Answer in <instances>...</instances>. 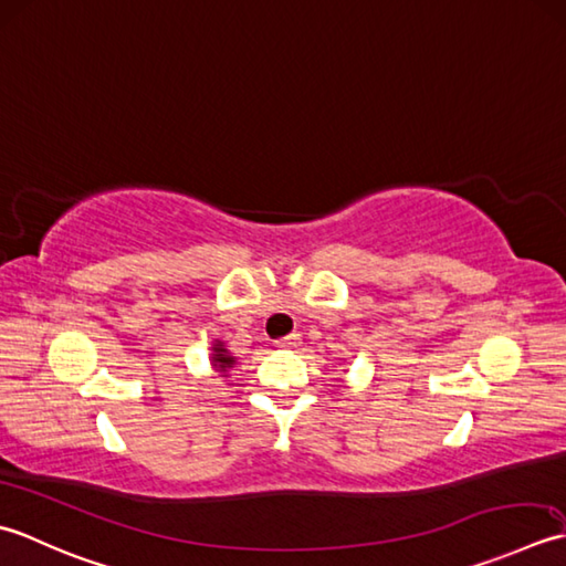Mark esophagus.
I'll return each mask as SVG.
<instances>
[{"mask_svg": "<svg viewBox=\"0 0 566 566\" xmlns=\"http://www.w3.org/2000/svg\"><path fill=\"white\" fill-rule=\"evenodd\" d=\"M275 344H279V347H283V349H291V347H297V344H300V334H297V332H293V334H287V337L279 339V342H275Z\"/></svg>", "mask_w": 566, "mask_h": 566, "instance_id": "34e87169", "label": "esophagus"}]
</instances>
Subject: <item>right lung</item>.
<instances>
[{"mask_svg":"<svg viewBox=\"0 0 566 566\" xmlns=\"http://www.w3.org/2000/svg\"><path fill=\"white\" fill-rule=\"evenodd\" d=\"M234 364H237V359L224 349V342H214L212 344V366L217 368V371L224 374L227 368H232Z\"/></svg>","mask_w":566,"mask_h":566,"instance_id":"right-lung-1","label":"right lung"}]
</instances>
